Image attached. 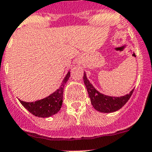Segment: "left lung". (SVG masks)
<instances>
[{"mask_svg":"<svg viewBox=\"0 0 152 152\" xmlns=\"http://www.w3.org/2000/svg\"><path fill=\"white\" fill-rule=\"evenodd\" d=\"M83 81L85 86L87 87L89 97L91 98V104L96 110L101 112L108 113L120 109L128 102V100L130 98L132 94L134 92V90H132L129 94L125 96L111 97L98 92L87 80L86 73L83 74Z\"/></svg>","mask_w":152,"mask_h":152,"instance_id":"obj_1","label":"left lung"}]
</instances>
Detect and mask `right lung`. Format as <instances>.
Instances as JSON below:
<instances>
[{
	"mask_svg": "<svg viewBox=\"0 0 152 152\" xmlns=\"http://www.w3.org/2000/svg\"><path fill=\"white\" fill-rule=\"evenodd\" d=\"M70 76V72H68L65 79L61 83V87L55 92L51 94L44 99L39 100L34 102H26L19 100V102L30 113L35 116L46 118L51 116L59 112L62 104L64 86Z\"/></svg>",
	"mask_w": 152,
	"mask_h": 152,
	"instance_id": "1",
	"label": "right lung"
}]
</instances>
